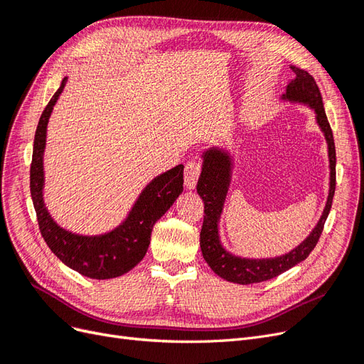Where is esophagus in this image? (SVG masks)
Instances as JSON below:
<instances>
[{"label":"esophagus","instance_id":"obj_1","mask_svg":"<svg viewBox=\"0 0 364 364\" xmlns=\"http://www.w3.org/2000/svg\"><path fill=\"white\" fill-rule=\"evenodd\" d=\"M202 171V162L199 159H193L190 162H186L185 165V171H183V179H185V186L188 190H193L197 185V181H199V176Z\"/></svg>","mask_w":364,"mask_h":364}]
</instances>
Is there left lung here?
Instances as JSON below:
<instances>
[{"label":"left lung","mask_w":364,"mask_h":364,"mask_svg":"<svg viewBox=\"0 0 364 364\" xmlns=\"http://www.w3.org/2000/svg\"><path fill=\"white\" fill-rule=\"evenodd\" d=\"M296 74L294 79L289 83L287 92L282 95L284 100L297 102L308 105L316 112V119L318 127L322 129L323 135L328 142V156H329V194L323 214L318 220V223L313 229V232L308 235L302 243L285 253L282 257L266 258V259H249L230 255L229 252L220 243L218 238V218L222 214L225 197L228 193V186L230 182V168L232 161L226 151L220 149H211L203 153V168L200 173L199 182H197V193L202 197L205 203V215L203 225L200 230V249L208 266L217 273L220 278L235 284H255L269 281L278 274L287 272L294 267L296 264L304 261L311 250L316 247L318 238L323 230V225L329 214V209L333 205V197L336 191V146L331 126L328 123V118L323 109V102L321 91L313 75L306 71L291 67Z\"/></svg>","instance_id":"left-lung-1"}]
</instances>
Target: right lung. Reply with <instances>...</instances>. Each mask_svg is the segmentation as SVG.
Wrapping results in <instances>:
<instances>
[{
	"label": "right lung",
	"mask_w": 364,
	"mask_h": 364,
	"mask_svg": "<svg viewBox=\"0 0 364 364\" xmlns=\"http://www.w3.org/2000/svg\"><path fill=\"white\" fill-rule=\"evenodd\" d=\"M67 77L43 109L33 142L30 165V193L35 206L39 230L46 243L63 264L83 277L92 279H111L134 269L144 258L150 245L151 229L168 211L183 190V165L162 173L153 179L138 197L124 223L112 232L98 237H83L68 232L54 223L43 205V149L47 124L54 105L63 91Z\"/></svg>",
	"instance_id": "right-lung-1"
}]
</instances>
